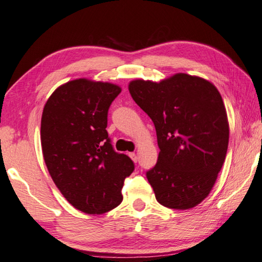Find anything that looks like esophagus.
<instances>
[{
	"label": "esophagus",
	"instance_id": "34e87169",
	"mask_svg": "<svg viewBox=\"0 0 262 262\" xmlns=\"http://www.w3.org/2000/svg\"><path fill=\"white\" fill-rule=\"evenodd\" d=\"M129 157H130V158H132L133 160H134L135 163H136V161H137V156H136L135 152H130V154H129Z\"/></svg>",
	"mask_w": 262,
	"mask_h": 262
}]
</instances>
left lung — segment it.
Returning a JSON list of instances; mask_svg holds the SVG:
<instances>
[{"label": "left lung", "mask_w": 262, "mask_h": 262, "mask_svg": "<svg viewBox=\"0 0 262 262\" xmlns=\"http://www.w3.org/2000/svg\"><path fill=\"white\" fill-rule=\"evenodd\" d=\"M129 93L156 128L158 161L145 173L156 199L174 210L196 206L210 193L227 155L229 126L220 93L184 73L159 83L135 80Z\"/></svg>", "instance_id": "obj_1"}]
</instances>
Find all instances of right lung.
Segmentation results:
<instances>
[{"label":"right lung","mask_w":262,"mask_h":262,"mask_svg":"<svg viewBox=\"0 0 262 262\" xmlns=\"http://www.w3.org/2000/svg\"><path fill=\"white\" fill-rule=\"evenodd\" d=\"M121 89L116 84L73 80L57 88L41 119L47 168L68 202L83 213L102 214L122 202L125 179L135 165L108 137L107 112Z\"/></svg>","instance_id":"add662e5"}]
</instances>
